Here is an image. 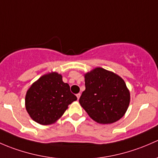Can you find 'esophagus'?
<instances>
[{
  "label": "esophagus",
  "instance_id": "34e87169",
  "mask_svg": "<svg viewBox=\"0 0 158 158\" xmlns=\"http://www.w3.org/2000/svg\"><path fill=\"white\" fill-rule=\"evenodd\" d=\"M76 96H77V100H79V99H80V97H81V94H77V95H76Z\"/></svg>",
  "mask_w": 158,
  "mask_h": 158
}]
</instances>
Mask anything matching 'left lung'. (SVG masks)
Segmentation results:
<instances>
[{
	"instance_id": "left-lung-1",
	"label": "left lung",
	"mask_w": 158,
	"mask_h": 158,
	"mask_svg": "<svg viewBox=\"0 0 158 158\" xmlns=\"http://www.w3.org/2000/svg\"><path fill=\"white\" fill-rule=\"evenodd\" d=\"M84 78L86 89L79 103L89 116L100 124L119 120L130 103V92L124 80L100 67L86 73Z\"/></svg>"
}]
</instances>
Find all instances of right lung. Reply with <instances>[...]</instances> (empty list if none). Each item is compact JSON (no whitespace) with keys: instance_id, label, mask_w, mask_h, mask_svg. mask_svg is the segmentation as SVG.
Returning a JSON list of instances; mask_svg holds the SVG:
<instances>
[{"instance_id":"add662e5","label":"right lung","mask_w":158,"mask_h":158,"mask_svg":"<svg viewBox=\"0 0 158 158\" xmlns=\"http://www.w3.org/2000/svg\"><path fill=\"white\" fill-rule=\"evenodd\" d=\"M77 100L70 90V86L63 82L61 74L57 72L45 74L30 86L25 97L26 110L35 123L43 126L52 125L59 119Z\"/></svg>"}]
</instances>
